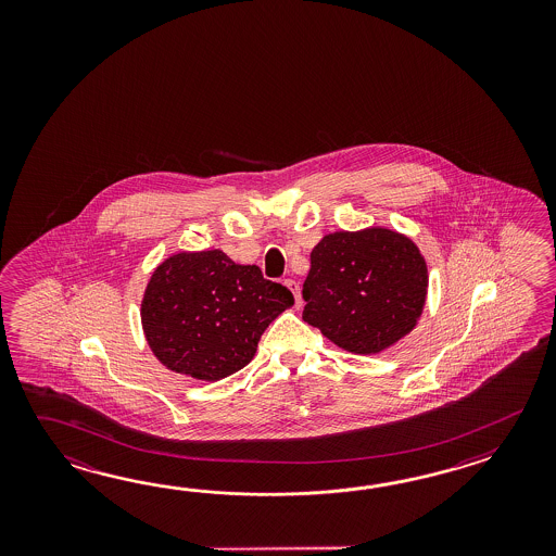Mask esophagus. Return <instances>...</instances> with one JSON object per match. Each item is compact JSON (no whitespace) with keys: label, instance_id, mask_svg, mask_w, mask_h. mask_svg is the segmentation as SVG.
Returning <instances> with one entry per match:
<instances>
[{"label":"esophagus","instance_id":"esophagus-1","mask_svg":"<svg viewBox=\"0 0 556 556\" xmlns=\"http://www.w3.org/2000/svg\"><path fill=\"white\" fill-rule=\"evenodd\" d=\"M283 283H286V286L290 288V292L294 294L295 306H300V304H302V300H300V286H298V282L288 278V280H283Z\"/></svg>","mask_w":556,"mask_h":556}]
</instances>
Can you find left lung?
Instances as JSON below:
<instances>
[{
  "label": "left lung",
  "mask_w": 556,
  "mask_h": 556,
  "mask_svg": "<svg viewBox=\"0 0 556 556\" xmlns=\"http://www.w3.org/2000/svg\"><path fill=\"white\" fill-rule=\"evenodd\" d=\"M426 294V261L409 238L333 232L309 254L302 318L352 354H378L414 330Z\"/></svg>",
  "instance_id": "8db88e82"
}]
</instances>
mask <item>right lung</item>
Here are the masks:
<instances>
[{
    "label": "right lung",
    "instance_id": "obj_1",
    "mask_svg": "<svg viewBox=\"0 0 556 556\" xmlns=\"http://www.w3.org/2000/svg\"><path fill=\"white\" fill-rule=\"evenodd\" d=\"M292 304V292L258 266L235 264L220 250L180 252L151 276L142 330L168 369L216 381L250 364L264 330Z\"/></svg>",
    "mask_w": 556,
    "mask_h": 556
}]
</instances>
